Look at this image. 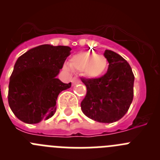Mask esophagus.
I'll return each instance as SVG.
<instances>
[{
	"instance_id": "obj_1",
	"label": "esophagus",
	"mask_w": 160,
	"mask_h": 160,
	"mask_svg": "<svg viewBox=\"0 0 160 160\" xmlns=\"http://www.w3.org/2000/svg\"><path fill=\"white\" fill-rule=\"evenodd\" d=\"M72 83L73 85L77 84V83H80V80L77 78H72Z\"/></svg>"
}]
</instances>
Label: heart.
<instances>
[{
  "instance_id": "b5f03b06",
  "label": "heart",
  "mask_w": 160,
  "mask_h": 160,
  "mask_svg": "<svg viewBox=\"0 0 160 160\" xmlns=\"http://www.w3.org/2000/svg\"><path fill=\"white\" fill-rule=\"evenodd\" d=\"M108 61L103 55H98L91 52H80L73 55L68 65H64V69L83 72V75L91 79L102 77L108 69Z\"/></svg>"
}]
</instances>
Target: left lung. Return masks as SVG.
<instances>
[{"label": "left lung", "mask_w": 160, "mask_h": 160, "mask_svg": "<svg viewBox=\"0 0 160 160\" xmlns=\"http://www.w3.org/2000/svg\"><path fill=\"white\" fill-rule=\"evenodd\" d=\"M103 55L109 62L107 72L98 79H81L87 95L80 106L89 118L112 123L122 118L132 103L134 75L129 64L118 53L106 50Z\"/></svg>", "instance_id": "8db88e82"}]
</instances>
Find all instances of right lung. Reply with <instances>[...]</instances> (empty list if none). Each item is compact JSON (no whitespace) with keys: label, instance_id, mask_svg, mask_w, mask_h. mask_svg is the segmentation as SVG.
I'll list each match as a JSON object with an SVG mask.
<instances>
[{"label":"right lung","instance_id":"obj_1","mask_svg":"<svg viewBox=\"0 0 160 160\" xmlns=\"http://www.w3.org/2000/svg\"><path fill=\"white\" fill-rule=\"evenodd\" d=\"M71 50L69 46L44 44L18 58L10 77L8 96L17 118L37 124L54 114L58 95L71 87V83L57 78Z\"/></svg>","mask_w":160,"mask_h":160}]
</instances>
